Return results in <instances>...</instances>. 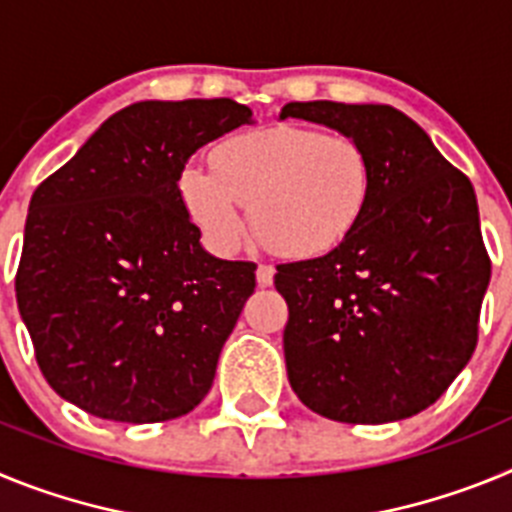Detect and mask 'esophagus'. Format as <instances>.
Instances as JSON below:
<instances>
[{"label": "esophagus", "instance_id": "esophagus-1", "mask_svg": "<svg viewBox=\"0 0 512 512\" xmlns=\"http://www.w3.org/2000/svg\"><path fill=\"white\" fill-rule=\"evenodd\" d=\"M256 282H259L261 287H269V284L274 282V266L259 264V269H256Z\"/></svg>", "mask_w": 512, "mask_h": 512}]
</instances>
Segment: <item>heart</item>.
Listing matches in <instances>:
<instances>
[{
	"label": "heart",
	"instance_id": "heart-1",
	"mask_svg": "<svg viewBox=\"0 0 512 512\" xmlns=\"http://www.w3.org/2000/svg\"><path fill=\"white\" fill-rule=\"evenodd\" d=\"M182 197L215 248H233L246 210L279 256L312 259L354 233L372 197V161L359 140L305 125H274L225 140L210 166H187Z\"/></svg>",
	"mask_w": 512,
	"mask_h": 512
}]
</instances>
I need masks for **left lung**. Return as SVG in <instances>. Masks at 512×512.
Wrapping results in <instances>:
<instances>
[{
    "instance_id": "obj_1",
    "label": "left lung",
    "mask_w": 512,
    "mask_h": 512,
    "mask_svg": "<svg viewBox=\"0 0 512 512\" xmlns=\"http://www.w3.org/2000/svg\"><path fill=\"white\" fill-rule=\"evenodd\" d=\"M284 117L359 140L372 197L341 246L277 266L295 395L338 423L410 418L472 359L490 284L474 187L390 104L289 102Z\"/></svg>"
}]
</instances>
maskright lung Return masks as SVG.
<instances>
[{
  "label": "right lung",
  "mask_w": 512,
  "mask_h": 512,
  "mask_svg": "<svg viewBox=\"0 0 512 512\" xmlns=\"http://www.w3.org/2000/svg\"><path fill=\"white\" fill-rule=\"evenodd\" d=\"M233 99L138 102L35 189L15 292L40 372L104 420L161 423L205 400L256 287L189 220V156L251 122Z\"/></svg>",
  "instance_id": "1"
}]
</instances>
